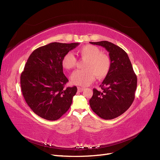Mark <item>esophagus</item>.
I'll list each match as a JSON object with an SVG mask.
<instances>
[{
    "label": "esophagus",
    "mask_w": 160,
    "mask_h": 160,
    "mask_svg": "<svg viewBox=\"0 0 160 160\" xmlns=\"http://www.w3.org/2000/svg\"><path fill=\"white\" fill-rule=\"evenodd\" d=\"M78 90L79 92H82V91H83L85 90V88L78 87Z\"/></svg>",
    "instance_id": "esophagus-1"
}]
</instances>
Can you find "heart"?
<instances>
[{
    "instance_id": "1",
    "label": "heart",
    "mask_w": 160,
    "mask_h": 160,
    "mask_svg": "<svg viewBox=\"0 0 160 160\" xmlns=\"http://www.w3.org/2000/svg\"><path fill=\"white\" fill-rule=\"evenodd\" d=\"M78 53L85 59L82 64V69L77 70L71 76V82L79 86H87L95 80L104 79L108 74L111 68V61L108 55L101 53L98 47L87 44L78 49ZM76 65V59L73 55L68 53L62 58V65L63 69L70 70Z\"/></svg>"
}]
</instances>
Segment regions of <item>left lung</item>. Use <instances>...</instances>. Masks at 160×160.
Here are the masks:
<instances>
[{
	"instance_id": "8db88e82",
	"label": "left lung",
	"mask_w": 160,
	"mask_h": 160,
	"mask_svg": "<svg viewBox=\"0 0 160 160\" xmlns=\"http://www.w3.org/2000/svg\"><path fill=\"white\" fill-rule=\"evenodd\" d=\"M90 43L105 48L111 61V70L99 86L101 90L93 89L90 107L101 118L113 119L122 114L132 104L137 77L124 49L108 41Z\"/></svg>"
}]
</instances>
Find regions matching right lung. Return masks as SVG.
Returning <instances> with one entry per match:
<instances>
[{
  "label": "right lung",
  "instance_id": "1",
  "mask_svg": "<svg viewBox=\"0 0 160 160\" xmlns=\"http://www.w3.org/2000/svg\"><path fill=\"white\" fill-rule=\"evenodd\" d=\"M79 43L53 42L37 48L27 60L20 75L23 97L33 112L48 120H56L67 112L78 88L65 87L69 81L62 59Z\"/></svg>",
  "mask_w": 160,
  "mask_h": 160
}]
</instances>
